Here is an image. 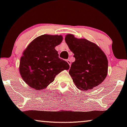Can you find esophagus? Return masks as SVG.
Segmentation results:
<instances>
[{
	"label": "esophagus",
	"mask_w": 127,
	"mask_h": 127,
	"mask_svg": "<svg viewBox=\"0 0 127 127\" xmlns=\"http://www.w3.org/2000/svg\"><path fill=\"white\" fill-rule=\"evenodd\" d=\"M66 62H67V63L68 64H69L70 67V65H71V62H70V60H67Z\"/></svg>",
	"instance_id": "esophagus-1"
}]
</instances>
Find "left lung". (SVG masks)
<instances>
[{"label": "left lung", "instance_id": "1", "mask_svg": "<svg viewBox=\"0 0 127 127\" xmlns=\"http://www.w3.org/2000/svg\"><path fill=\"white\" fill-rule=\"evenodd\" d=\"M65 41L75 58L69 74L77 88L88 91L101 84L107 76L108 60L101 48L93 42L76 38L72 34L65 35Z\"/></svg>", "mask_w": 127, "mask_h": 127}]
</instances>
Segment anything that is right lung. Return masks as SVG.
<instances>
[{"mask_svg":"<svg viewBox=\"0 0 127 127\" xmlns=\"http://www.w3.org/2000/svg\"><path fill=\"white\" fill-rule=\"evenodd\" d=\"M62 35L43 34L36 37L23 51L19 71L24 81L36 90L45 89L55 76L69 65L60 59L55 46L62 43Z\"/></svg>","mask_w":127,"mask_h":127,"instance_id":"right-lung-1","label":"right lung"}]
</instances>
